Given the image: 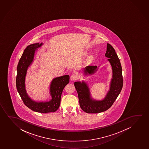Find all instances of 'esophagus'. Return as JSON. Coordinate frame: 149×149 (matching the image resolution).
I'll use <instances>...</instances> for the list:
<instances>
[{
	"label": "esophagus",
	"instance_id": "esophagus-1",
	"mask_svg": "<svg viewBox=\"0 0 149 149\" xmlns=\"http://www.w3.org/2000/svg\"><path fill=\"white\" fill-rule=\"evenodd\" d=\"M78 76L75 74H73L71 76V80H73L75 81L77 79Z\"/></svg>",
	"mask_w": 149,
	"mask_h": 149
}]
</instances>
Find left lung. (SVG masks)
<instances>
[{"mask_svg": "<svg viewBox=\"0 0 149 149\" xmlns=\"http://www.w3.org/2000/svg\"><path fill=\"white\" fill-rule=\"evenodd\" d=\"M105 56L111 65L112 78L111 80L109 91L102 100H95L92 99L90 90L87 84L82 81L74 82L79 101L80 106L84 112L88 113H97L103 112L110 108L113 104L122 89L123 79L122 69L120 61L112 46L107 44ZM98 69L96 65H88L84 68V73L92 75Z\"/></svg>", "mask_w": 149, "mask_h": 149, "instance_id": "1", "label": "left lung"}]
</instances>
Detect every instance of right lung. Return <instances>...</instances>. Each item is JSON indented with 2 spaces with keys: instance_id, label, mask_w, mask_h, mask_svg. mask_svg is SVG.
<instances>
[{
  "instance_id": "right-lung-1",
  "label": "right lung",
  "mask_w": 149,
  "mask_h": 149,
  "mask_svg": "<svg viewBox=\"0 0 149 149\" xmlns=\"http://www.w3.org/2000/svg\"><path fill=\"white\" fill-rule=\"evenodd\" d=\"M43 43H35L29 45L25 48L19 61L17 68L16 88L25 105L31 110L40 113L56 111L61 103V94L65 86L69 82V76H62L54 78L50 86V93L52 99L49 101L36 102L27 95L25 89V76L29 66L33 61L37 49Z\"/></svg>"
}]
</instances>
